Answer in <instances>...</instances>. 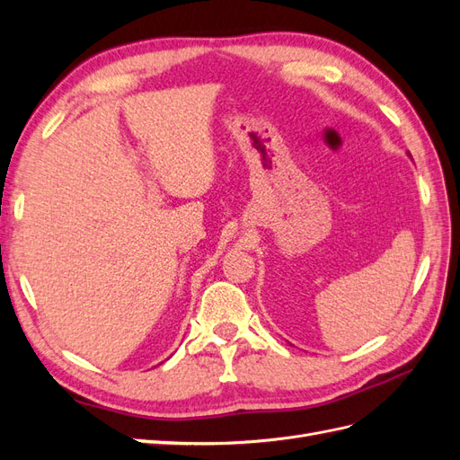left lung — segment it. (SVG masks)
<instances>
[{
  "label": "left lung",
  "instance_id": "obj_1",
  "mask_svg": "<svg viewBox=\"0 0 460 460\" xmlns=\"http://www.w3.org/2000/svg\"><path fill=\"white\" fill-rule=\"evenodd\" d=\"M409 157H411V153H409Z\"/></svg>",
  "mask_w": 460,
  "mask_h": 460
}]
</instances>
